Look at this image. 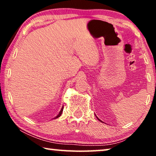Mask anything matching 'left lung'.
Segmentation results:
<instances>
[{
  "label": "left lung",
  "instance_id": "obj_1",
  "mask_svg": "<svg viewBox=\"0 0 156 156\" xmlns=\"http://www.w3.org/2000/svg\"><path fill=\"white\" fill-rule=\"evenodd\" d=\"M98 119V118H97ZM98 120H99V121H101V120H100V119H98Z\"/></svg>",
  "mask_w": 156,
  "mask_h": 156
}]
</instances>
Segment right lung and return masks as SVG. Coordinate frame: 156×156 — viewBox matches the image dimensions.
Returning <instances> with one entry per match:
<instances>
[{"label": "right lung", "instance_id": "add662e5", "mask_svg": "<svg viewBox=\"0 0 156 156\" xmlns=\"http://www.w3.org/2000/svg\"><path fill=\"white\" fill-rule=\"evenodd\" d=\"M63 108H64V106H62V108H61V110H60V112H59V113L58 114V115H57V116H56V117H55V119H57V118H58V117H59L62 115V112H63Z\"/></svg>", "mask_w": 156, "mask_h": 156}]
</instances>
